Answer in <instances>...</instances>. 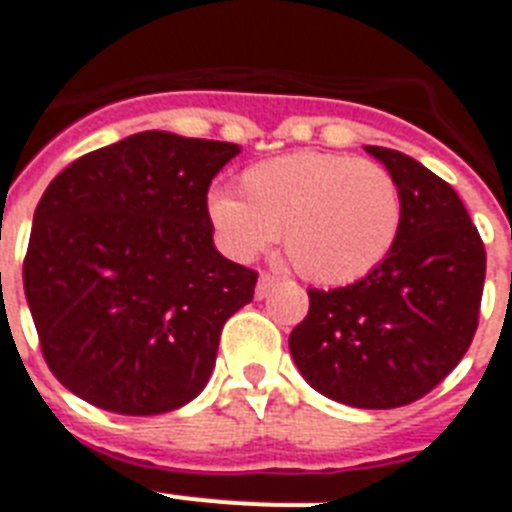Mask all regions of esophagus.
<instances>
[{
    "label": "esophagus",
    "mask_w": 512,
    "mask_h": 512,
    "mask_svg": "<svg viewBox=\"0 0 512 512\" xmlns=\"http://www.w3.org/2000/svg\"><path fill=\"white\" fill-rule=\"evenodd\" d=\"M276 281L278 278L273 276V273H260V281H257V289H255L257 299L268 297V292L273 289V286H276Z\"/></svg>",
    "instance_id": "obj_1"
}]
</instances>
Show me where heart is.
<instances>
[{"mask_svg":"<svg viewBox=\"0 0 512 512\" xmlns=\"http://www.w3.org/2000/svg\"><path fill=\"white\" fill-rule=\"evenodd\" d=\"M242 199L215 191L207 215L228 255L252 260L284 234L297 273L323 286L360 281L384 263L402 228V194L376 162L292 152L239 176Z\"/></svg>","mask_w":512,"mask_h":512,"instance_id":"b5f03b06","label":"heart"}]
</instances>
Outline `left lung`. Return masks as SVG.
<instances>
[{"mask_svg":"<svg viewBox=\"0 0 512 512\" xmlns=\"http://www.w3.org/2000/svg\"><path fill=\"white\" fill-rule=\"evenodd\" d=\"M402 194V228L384 263L339 289H307L289 334L305 381L328 400L389 410L421 400L463 360L479 326L486 252L463 199L397 149L365 147Z\"/></svg>","mask_w":512,"mask_h":512,"instance_id":"obj_1","label":"left lung"}]
</instances>
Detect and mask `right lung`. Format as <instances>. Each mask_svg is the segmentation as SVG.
<instances>
[{"mask_svg":"<svg viewBox=\"0 0 512 512\" xmlns=\"http://www.w3.org/2000/svg\"><path fill=\"white\" fill-rule=\"evenodd\" d=\"M239 144L144 131L78 157L33 213L23 286L65 389L120 415L197 397L257 270L213 244L207 189Z\"/></svg>","mask_w":512,"mask_h":512,"instance_id":"add662e5","label":"right lung"}]
</instances>
